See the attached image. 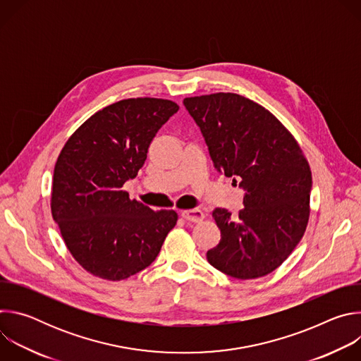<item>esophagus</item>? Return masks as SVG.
<instances>
[{"instance_id": "obj_1", "label": "esophagus", "mask_w": 361, "mask_h": 361, "mask_svg": "<svg viewBox=\"0 0 361 361\" xmlns=\"http://www.w3.org/2000/svg\"><path fill=\"white\" fill-rule=\"evenodd\" d=\"M183 219L187 220V221H191V223H200L204 219V213L201 210H197V209H192V210H185L181 213Z\"/></svg>"}]
</instances>
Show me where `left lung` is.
<instances>
[{
  "mask_svg": "<svg viewBox=\"0 0 361 361\" xmlns=\"http://www.w3.org/2000/svg\"><path fill=\"white\" fill-rule=\"evenodd\" d=\"M219 173L240 180L244 209H216L220 243L207 251L221 273L270 274L300 243L310 217L312 171L291 133L264 107L233 92L184 98Z\"/></svg>",
  "mask_w": 361,
  "mask_h": 361,
  "instance_id": "obj_1",
  "label": "left lung"
}]
</instances>
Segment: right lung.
Listing matches in <instances>:
<instances>
[{
  "instance_id": "1",
  "label": "right lung",
  "mask_w": 361,
  "mask_h": 361,
  "mask_svg": "<svg viewBox=\"0 0 361 361\" xmlns=\"http://www.w3.org/2000/svg\"><path fill=\"white\" fill-rule=\"evenodd\" d=\"M178 111L163 98H128L97 111L63 147L54 169L51 213L75 262L120 281L148 267L174 228L173 210L154 212L123 185L144 166L159 130Z\"/></svg>"
}]
</instances>
